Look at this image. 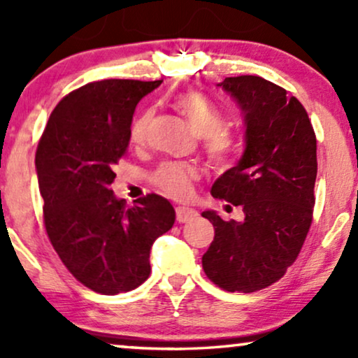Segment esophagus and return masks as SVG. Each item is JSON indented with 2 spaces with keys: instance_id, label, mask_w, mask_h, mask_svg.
<instances>
[{
  "instance_id": "34e87169",
  "label": "esophagus",
  "mask_w": 358,
  "mask_h": 358,
  "mask_svg": "<svg viewBox=\"0 0 358 358\" xmlns=\"http://www.w3.org/2000/svg\"><path fill=\"white\" fill-rule=\"evenodd\" d=\"M199 217V213L195 212L194 208L187 207H178L176 208V218H178L179 223H189Z\"/></svg>"
}]
</instances>
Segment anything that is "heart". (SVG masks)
I'll list each match as a JSON object with an SVG mask.
<instances>
[{
    "label": "heart",
    "instance_id": "1",
    "mask_svg": "<svg viewBox=\"0 0 358 358\" xmlns=\"http://www.w3.org/2000/svg\"><path fill=\"white\" fill-rule=\"evenodd\" d=\"M173 106L192 130L203 138L205 151L215 164H224L234 150V138L224 129V119L217 107L200 92H180L173 99ZM151 122V112L135 120L131 125L130 138L135 145H143ZM199 178V171L192 164L166 163L155 173V182L173 199H187L192 192V182Z\"/></svg>",
    "mask_w": 358,
    "mask_h": 358
}]
</instances>
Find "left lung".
Returning <instances> with one entry per match:
<instances>
[{"label":"left lung","mask_w":358,"mask_h":358,"mask_svg":"<svg viewBox=\"0 0 358 358\" xmlns=\"http://www.w3.org/2000/svg\"><path fill=\"white\" fill-rule=\"evenodd\" d=\"M246 127L234 168L212 185L213 197L241 205L243 222L207 210L215 238L202 266L215 285L251 293L283 277L311 227L317 173L316 135L305 107L261 76L224 78Z\"/></svg>","instance_id":"1"}]
</instances>
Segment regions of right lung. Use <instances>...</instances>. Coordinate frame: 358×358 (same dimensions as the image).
Returning a JSON list of instances; mask_svg holds the SVG:
<instances>
[{"instance_id":"add662e5","label":"right lung","mask_w":358,"mask_h":358,"mask_svg":"<svg viewBox=\"0 0 358 358\" xmlns=\"http://www.w3.org/2000/svg\"><path fill=\"white\" fill-rule=\"evenodd\" d=\"M163 81L87 83L53 109L36 153L43 222L75 278L102 295L130 292L148 278L156 238L176 212L156 194L127 208L110 184L130 143L135 107Z\"/></svg>"}]
</instances>
